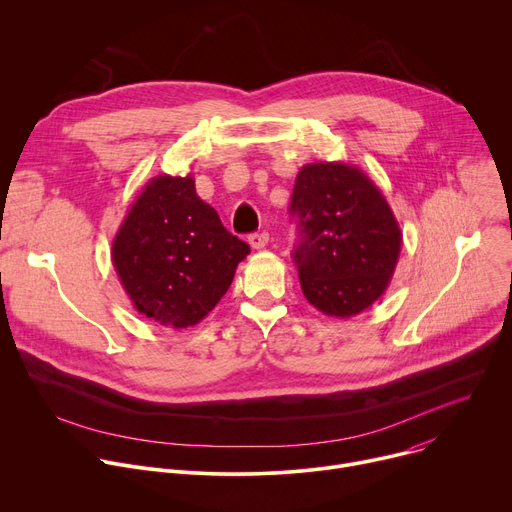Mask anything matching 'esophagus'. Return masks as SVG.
Segmentation results:
<instances>
[{"label": "esophagus", "mask_w": 512, "mask_h": 512, "mask_svg": "<svg viewBox=\"0 0 512 512\" xmlns=\"http://www.w3.org/2000/svg\"><path fill=\"white\" fill-rule=\"evenodd\" d=\"M248 242H250V246H252L254 250H262V248L268 244V234H266V232L252 234V236L248 238Z\"/></svg>", "instance_id": "obj_1"}]
</instances>
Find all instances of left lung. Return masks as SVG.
<instances>
[{"instance_id": "obj_1", "label": "left lung", "mask_w": 512, "mask_h": 512, "mask_svg": "<svg viewBox=\"0 0 512 512\" xmlns=\"http://www.w3.org/2000/svg\"><path fill=\"white\" fill-rule=\"evenodd\" d=\"M293 260L305 299L348 319L376 303L399 262L403 232L380 189L354 164L311 162L295 181Z\"/></svg>"}]
</instances>
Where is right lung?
Masks as SVG:
<instances>
[{
    "label": "right lung",
    "mask_w": 512,
    "mask_h": 512,
    "mask_svg": "<svg viewBox=\"0 0 512 512\" xmlns=\"http://www.w3.org/2000/svg\"><path fill=\"white\" fill-rule=\"evenodd\" d=\"M250 246L225 230L195 179L158 175L111 244V262L136 311L164 327H193L230 289Z\"/></svg>",
    "instance_id": "right-lung-1"
}]
</instances>
